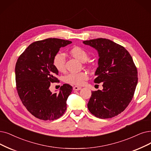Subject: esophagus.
Listing matches in <instances>:
<instances>
[{"mask_svg": "<svg viewBox=\"0 0 151 151\" xmlns=\"http://www.w3.org/2000/svg\"><path fill=\"white\" fill-rule=\"evenodd\" d=\"M81 88H82L81 87H77V86H74L73 87L74 90H81Z\"/></svg>", "mask_w": 151, "mask_h": 151, "instance_id": "34e87169", "label": "esophagus"}]
</instances>
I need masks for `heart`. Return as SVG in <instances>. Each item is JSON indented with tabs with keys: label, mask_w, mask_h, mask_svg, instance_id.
I'll return each instance as SVG.
<instances>
[{
	"label": "heart",
	"mask_w": 151,
	"mask_h": 151,
	"mask_svg": "<svg viewBox=\"0 0 151 151\" xmlns=\"http://www.w3.org/2000/svg\"><path fill=\"white\" fill-rule=\"evenodd\" d=\"M71 55L81 62H85L88 59V55L85 50L79 46H75L70 50ZM65 56L61 52H58L54 56L52 64L57 70L63 72L65 70ZM88 76L86 72H81L78 73H71L65 77V81L76 86H82L88 79Z\"/></svg>",
	"instance_id": "obj_1"
}]
</instances>
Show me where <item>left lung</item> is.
Segmentation results:
<instances>
[{"instance_id":"left-lung-1","label":"left lung","mask_w":151,"mask_h":151,"mask_svg":"<svg viewBox=\"0 0 151 151\" xmlns=\"http://www.w3.org/2000/svg\"><path fill=\"white\" fill-rule=\"evenodd\" d=\"M99 54V67L95 83L103 82V90L92 91L88 109L96 117L106 119L115 116L128 106L137 83V70L125 48L105 38L83 41Z\"/></svg>"}]
</instances>
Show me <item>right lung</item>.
Instances as JSON below:
<instances>
[{
	"label": "right lung",
	"instance_id": "obj_1",
	"mask_svg": "<svg viewBox=\"0 0 151 151\" xmlns=\"http://www.w3.org/2000/svg\"><path fill=\"white\" fill-rule=\"evenodd\" d=\"M70 43V41L58 38L35 41L17 60L15 70L17 92L23 105L36 118L55 120L66 110L72 87L65 83L59 93H54L50 87L58 81L56 76L59 72L52 64L53 58L60 48Z\"/></svg>",
	"mask_w": 151,
	"mask_h": 151
}]
</instances>
